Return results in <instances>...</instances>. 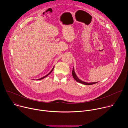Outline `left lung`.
<instances>
[{
	"mask_svg": "<svg viewBox=\"0 0 128 128\" xmlns=\"http://www.w3.org/2000/svg\"><path fill=\"white\" fill-rule=\"evenodd\" d=\"M72 75L73 76V78H74V79L78 82H80V83H81L82 84H86V85H91V84H95L98 82H83L82 81V80H80L76 76V73H75V71H74V67L73 68V70H72Z\"/></svg>",
	"mask_w": 128,
	"mask_h": 128,
	"instance_id": "left-lung-1",
	"label": "left lung"
}]
</instances>
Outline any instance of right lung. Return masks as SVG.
Masks as SVG:
<instances>
[{
    "label": "right lung",
    "mask_w": 128,
    "mask_h": 128,
    "mask_svg": "<svg viewBox=\"0 0 128 128\" xmlns=\"http://www.w3.org/2000/svg\"><path fill=\"white\" fill-rule=\"evenodd\" d=\"M54 67H53V68H52V70H51V71H50V72H49V73H48V74H46V76H44V77H42V78H39V79H38V80H42V79H43V78H46V76H48V75H49V74H50V73H51V72H52V70H53V69H54Z\"/></svg>",
    "instance_id": "right-lung-1"
}]
</instances>
